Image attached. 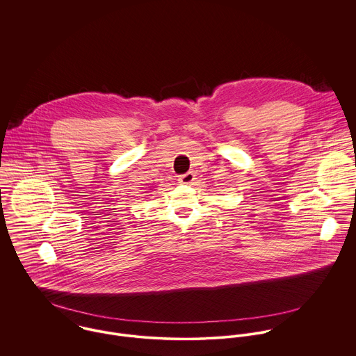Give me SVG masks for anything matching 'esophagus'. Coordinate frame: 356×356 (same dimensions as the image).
Returning <instances> with one entry per match:
<instances>
[{
    "label": "esophagus",
    "mask_w": 356,
    "mask_h": 356,
    "mask_svg": "<svg viewBox=\"0 0 356 356\" xmlns=\"http://www.w3.org/2000/svg\"><path fill=\"white\" fill-rule=\"evenodd\" d=\"M195 174L192 172V171H189V172H186V174H182V175H179L178 177V181L181 182V184H192L193 181H195Z\"/></svg>",
    "instance_id": "34e87169"
}]
</instances>
